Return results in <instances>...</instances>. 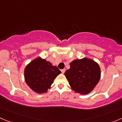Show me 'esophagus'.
<instances>
[{
  "instance_id": "34e87169",
  "label": "esophagus",
  "mask_w": 122,
  "mask_h": 122,
  "mask_svg": "<svg viewBox=\"0 0 122 122\" xmlns=\"http://www.w3.org/2000/svg\"><path fill=\"white\" fill-rule=\"evenodd\" d=\"M61 71L63 73H64L65 72V71H66V69H63L61 70Z\"/></svg>"
}]
</instances>
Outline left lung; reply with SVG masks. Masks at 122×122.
<instances>
[{
    "label": "left lung",
    "instance_id": "left-lung-1",
    "mask_svg": "<svg viewBox=\"0 0 122 122\" xmlns=\"http://www.w3.org/2000/svg\"><path fill=\"white\" fill-rule=\"evenodd\" d=\"M65 75L74 91L86 95L99 82L100 69L95 61L84 58L71 61L70 69L65 71Z\"/></svg>",
    "mask_w": 122,
    "mask_h": 122
}]
</instances>
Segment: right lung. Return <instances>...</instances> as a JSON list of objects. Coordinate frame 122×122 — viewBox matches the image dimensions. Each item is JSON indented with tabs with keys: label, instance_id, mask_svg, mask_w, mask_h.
Returning a JSON list of instances; mask_svg holds the SVG:
<instances>
[{
	"label": "right lung",
	"instance_id": "1",
	"mask_svg": "<svg viewBox=\"0 0 122 122\" xmlns=\"http://www.w3.org/2000/svg\"><path fill=\"white\" fill-rule=\"evenodd\" d=\"M61 71L51 62L37 57L31 61L25 69V78L27 85L35 92L45 93L53 83Z\"/></svg>",
	"mask_w": 122,
	"mask_h": 122
}]
</instances>
